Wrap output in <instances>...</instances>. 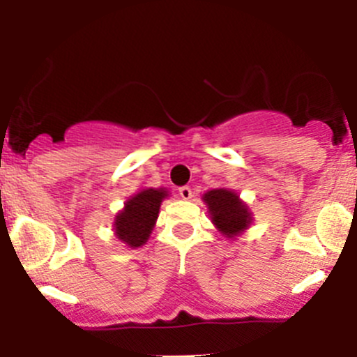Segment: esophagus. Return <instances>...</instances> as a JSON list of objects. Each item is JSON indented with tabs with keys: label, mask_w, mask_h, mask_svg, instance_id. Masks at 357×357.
<instances>
[{
	"label": "esophagus",
	"mask_w": 357,
	"mask_h": 357,
	"mask_svg": "<svg viewBox=\"0 0 357 357\" xmlns=\"http://www.w3.org/2000/svg\"><path fill=\"white\" fill-rule=\"evenodd\" d=\"M179 197H181L183 199H190L191 197H193V191H191L190 186H181L179 188Z\"/></svg>",
	"instance_id": "34e87169"
}]
</instances>
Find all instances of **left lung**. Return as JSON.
<instances>
[{"instance_id": "left-lung-1", "label": "left lung", "mask_w": 357, "mask_h": 357, "mask_svg": "<svg viewBox=\"0 0 357 357\" xmlns=\"http://www.w3.org/2000/svg\"><path fill=\"white\" fill-rule=\"evenodd\" d=\"M205 203L208 205L211 222L220 229L227 237L237 236L244 229H248L250 213L248 206L238 199L234 191L229 190H211L205 193Z\"/></svg>"}]
</instances>
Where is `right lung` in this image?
Masks as SVG:
<instances>
[{
    "mask_svg": "<svg viewBox=\"0 0 357 357\" xmlns=\"http://www.w3.org/2000/svg\"><path fill=\"white\" fill-rule=\"evenodd\" d=\"M167 197L164 190H144L125 203L123 211L116 215L115 232L120 241L130 248H140L147 242L149 234L158 220L159 206Z\"/></svg>",
    "mask_w": 357,
    "mask_h": 357,
    "instance_id": "add662e5",
    "label": "right lung"
}]
</instances>
